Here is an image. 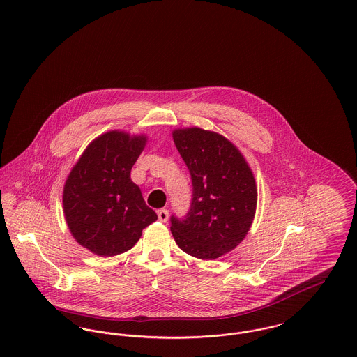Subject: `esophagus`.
Segmentation results:
<instances>
[{
    "mask_svg": "<svg viewBox=\"0 0 357 357\" xmlns=\"http://www.w3.org/2000/svg\"><path fill=\"white\" fill-rule=\"evenodd\" d=\"M158 213V218L160 222H166L169 220V210L167 208H160L156 211Z\"/></svg>",
    "mask_w": 357,
    "mask_h": 357,
    "instance_id": "34e87169",
    "label": "esophagus"
}]
</instances>
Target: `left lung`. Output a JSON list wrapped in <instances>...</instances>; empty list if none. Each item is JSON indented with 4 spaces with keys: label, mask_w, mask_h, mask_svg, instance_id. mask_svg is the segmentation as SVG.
I'll list each match as a JSON object with an SVG mask.
<instances>
[{
    "label": "left lung",
    "mask_w": 357,
    "mask_h": 357,
    "mask_svg": "<svg viewBox=\"0 0 357 357\" xmlns=\"http://www.w3.org/2000/svg\"><path fill=\"white\" fill-rule=\"evenodd\" d=\"M192 181L185 218L171 217V233L187 255L215 259L246 237L257 207L253 171L225 136L199 127L172 131Z\"/></svg>",
    "instance_id": "1"
}]
</instances>
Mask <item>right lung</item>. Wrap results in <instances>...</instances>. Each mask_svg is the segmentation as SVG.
I'll return each mask as SVG.
<instances>
[{
  "label": "right lung",
  "instance_id": "right-lung-1",
  "mask_svg": "<svg viewBox=\"0 0 357 357\" xmlns=\"http://www.w3.org/2000/svg\"><path fill=\"white\" fill-rule=\"evenodd\" d=\"M144 135L109 131L92 140L69 172L63 208L69 231L93 255L130 250L144 227L158 220L131 181V169L146 146Z\"/></svg>",
  "mask_w": 357,
  "mask_h": 357
}]
</instances>
